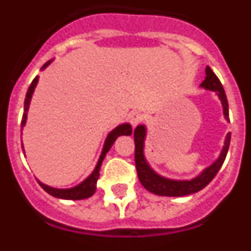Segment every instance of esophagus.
Instances as JSON below:
<instances>
[{
    "label": "esophagus",
    "instance_id": "1",
    "mask_svg": "<svg viewBox=\"0 0 251 251\" xmlns=\"http://www.w3.org/2000/svg\"><path fill=\"white\" fill-rule=\"evenodd\" d=\"M128 119H129V123L132 124L133 127H136L137 124L141 123L142 114L139 112H132L129 115H128Z\"/></svg>",
    "mask_w": 251,
    "mask_h": 251
}]
</instances>
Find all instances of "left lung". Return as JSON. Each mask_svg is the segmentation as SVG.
<instances>
[{"mask_svg":"<svg viewBox=\"0 0 251 251\" xmlns=\"http://www.w3.org/2000/svg\"><path fill=\"white\" fill-rule=\"evenodd\" d=\"M201 86L208 90H214L217 93L224 108V115L225 118L229 121V103L226 98L225 90L223 88V84L219 80V77L215 75L210 66H206V77L205 80L201 83ZM145 138H146V127L145 126H138L134 129V161H136L137 175L146 190H148L152 194L159 195V196H171V197H179L186 196V195H191L195 192L200 191L203 187L211 182L214 177L216 176L219 170L223 166L224 161L226 158L227 151L230 146V138H231V133H227L225 139V145H224L223 151H221L220 157L212 163L210 167L206 168L202 174L199 175L195 178L190 181H175V179H168L165 177L157 175L152 168L148 166L147 161L143 154V148H145Z\"/></svg>","mask_w":251,"mask_h":251,"instance_id":"1","label":"left lung"}]
</instances>
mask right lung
<instances>
[{"mask_svg": "<svg viewBox=\"0 0 251 251\" xmlns=\"http://www.w3.org/2000/svg\"><path fill=\"white\" fill-rule=\"evenodd\" d=\"M51 61H48L45 65L43 66V69H45L46 66L50 64ZM37 80H39V76H36L32 80L31 85L28 86V90L26 93V98H25V106H24V115H22V121H21V127H24L26 123V118H27V109H28V105H30V101H31V97H32V93L35 90V86H36ZM123 134H132V127H130V124L128 123H124L118 126V127L113 129L112 132L108 134L105 139V143H104V147H103V152L100 154V158H99L98 163H97V167L95 170L93 171V174L90 175L85 181L80 183V185L75 186L73 188H54V187H50V186L45 185L43 182H39L40 186L45 190L48 194H50L51 196L57 197V199H64V200H83V199H88L92 195H94L95 192V188H97V181L99 178V171H100V166H101V162H103L104 157L105 154L108 153V151L112 148L113 143L119 136H123ZM24 148V147H22Z\"/></svg>", "mask_w": 251, "mask_h": 251, "instance_id": "add662e5", "label": "right lung"}]
</instances>
